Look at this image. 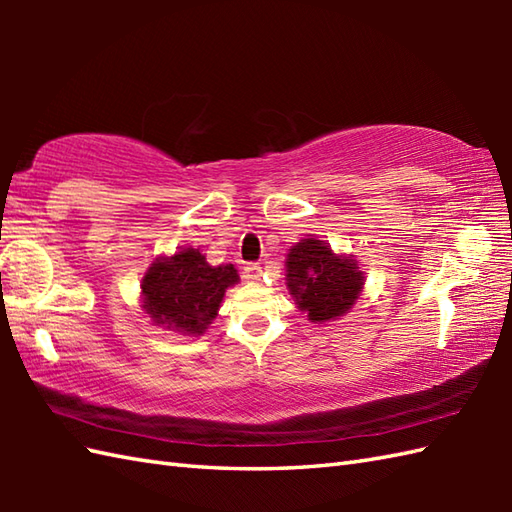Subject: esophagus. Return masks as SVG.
Wrapping results in <instances>:
<instances>
[{"label": "esophagus", "mask_w": 512, "mask_h": 512, "mask_svg": "<svg viewBox=\"0 0 512 512\" xmlns=\"http://www.w3.org/2000/svg\"><path fill=\"white\" fill-rule=\"evenodd\" d=\"M259 277H262V266H259V264H246L244 266V279L257 281Z\"/></svg>", "instance_id": "esophagus-1"}]
</instances>
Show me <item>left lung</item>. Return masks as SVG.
<instances>
[{
	"label": "left lung",
	"instance_id": "1",
	"mask_svg": "<svg viewBox=\"0 0 512 512\" xmlns=\"http://www.w3.org/2000/svg\"><path fill=\"white\" fill-rule=\"evenodd\" d=\"M288 288L310 321H330L354 306L361 295L363 273L354 259L336 257L314 237L301 239L288 253Z\"/></svg>",
	"mask_w": 512,
	"mask_h": 512
}]
</instances>
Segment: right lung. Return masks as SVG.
I'll return each instance as SVG.
<instances>
[{
	"instance_id": "obj_1",
	"label": "right lung",
	"mask_w": 512,
	"mask_h": 512,
	"mask_svg": "<svg viewBox=\"0 0 512 512\" xmlns=\"http://www.w3.org/2000/svg\"><path fill=\"white\" fill-rule=\"evenodd\" d=\"M233 264L209 266L198 248L158 259L145 273L143 303L154 323L182 334H202L228 286L237 284Z\"/></svg>"
}]
</instances>
